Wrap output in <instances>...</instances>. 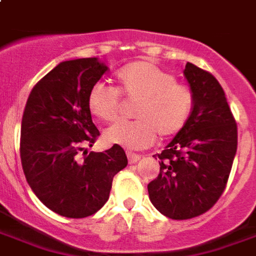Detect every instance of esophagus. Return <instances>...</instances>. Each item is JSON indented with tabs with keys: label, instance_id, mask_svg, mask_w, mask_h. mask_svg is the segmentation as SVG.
<instances>
[{
	"label": "esophagus",
	"instance_id": "esophagus-1",
	"mask_svg": "<svg viewBox=\"0 0 256 256\" xmlns=\"http://www.w3.org/2000/svg\"><path fill=\"white\" fill-rule=\"evenodd\" d=\"M128 164H136V161H140V160H141V156H140V154H134L128 152Z\"/></svg>",
	"mask_w": 256,
	"mask_h": 256
}]
</instances>
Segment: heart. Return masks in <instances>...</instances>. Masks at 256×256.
Masks as SVG:
<instances>
[{
	"mask_svg": "<svg viewBox=\"0 0 256 256\" xmlns=\"http://www.w3.org/2000/svg\"><path fill=\"white\" fill-rule=\"evenodd\" d=\"M116 90L98 82L87 92V108L103 122H114L120 114V95L136 100L132 116L107 128L104 141L128 149H144L158 136L166 140L176 136L188 122L193 106L189 87L177 83L174 76L157 66L136 60L115 74Z\"/></svg>",
	"mask_w": 256,
	"mask_h": 256,
	"instance_id": "heart-1",
	"label": "heart"
}]
</instances>
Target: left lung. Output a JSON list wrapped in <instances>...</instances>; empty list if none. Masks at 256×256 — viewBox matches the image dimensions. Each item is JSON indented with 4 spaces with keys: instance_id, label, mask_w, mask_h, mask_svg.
<instances>
[{
    "instance_id": "1",
    "label": "left lung",
    "mask_w": 256,
    "mask_h": 256,
    "mask_svg": "<svg viewBox=\"0 0 256 256\" xmlns=\"http://www.w3.org/2000/svg\"><path fill=\"white\" fill-rule=\"evenodd\" d=\"M193 94L188 122L158 154L160 174L149 182V198L174 220L200 216L226 189L238 148V126L226 94L212 74L186 63Z\"/></svg>"
}]
</instances>
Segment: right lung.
<instances>
[{
    "label": "right lung",
    "mask_w": 256,
    "mask_h": 256,
    "mask_svg": "<svg viewBox=\"0 0 256 256\" xmlns=\"http://www.w3.org/2000/svg\"><path fill=\"white\" fill-rule=\"evenodd\" d=\"M107 70L96 58L63 62L26 100L20 142L24 174L38 200L64 218L98 212L108 200L114 176L128 165L120 145L102 153L84 150L99 136L87 92Z\"/></svg>",
    "instance_id": "obj_1"
}]
</instances>
